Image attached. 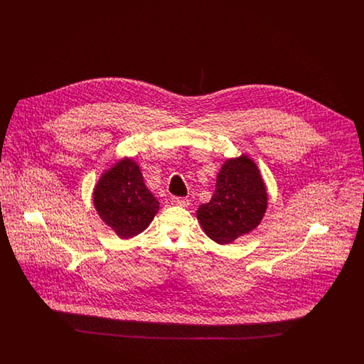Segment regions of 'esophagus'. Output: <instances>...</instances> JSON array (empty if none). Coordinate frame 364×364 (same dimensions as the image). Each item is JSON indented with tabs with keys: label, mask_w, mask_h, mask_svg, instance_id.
<instances>
[{
	"label": "esophagus",
	"mask_w": 364,
	"mask_h": 364,
	"mask_svg": "<svg viewBox=\"0 0 364 364\" xmlns=\"http://www.w3.org/2000/svg\"><path fill=\"white\" fill-rule=\"evenodd\" d=\"M171 202H172V205L181 206V208H187V206L190 205V199H188V198H184V196H173Z\"/></svg>",
	"instance_id": "esophagus-1"
}]
</instances>
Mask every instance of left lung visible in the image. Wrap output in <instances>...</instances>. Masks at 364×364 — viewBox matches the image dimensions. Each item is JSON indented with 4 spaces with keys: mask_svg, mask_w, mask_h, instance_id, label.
<instances>
[{
    "mask_svg": "<svg viewBox=\"0 0 364 364\" xmlns=\"http://www.w3.org/2000/svg\"><path fill=\"white\" fill-rule=\"evenodd\" d=\"M266 208L267 193L259 171L242 156L223 165L214 195L198 208L196 217L211 240L229 244L259 225Z\"/></svg>",
    "mask_w": 364,
    "mask_h": 364,
    "instance_id": "1",
    "label": "left lung"
}]
</instances>
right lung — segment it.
<instances>
[{"mask_svg": "<svg viewBox=\"0 0 364 364\" xmlns=\"http://www.w3.org/2000/svg\"><path fill=\"white\" fill-rule=\"evenodd\" d=\"M94 205L107 225L122 239L141 233L159 208L156 196L144 186L132 159H122L110 168L94 190Z\"/></svg>", "mask_w": 364, "mask_h": 364, "instance_id": "add662e5", "label": "right lung"}]
</instances>
